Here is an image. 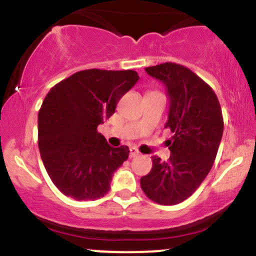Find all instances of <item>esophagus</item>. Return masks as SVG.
<instances>
[{
	"label": "esophagus",
	"mask_w": 256,
	"mask_h": 256,
	"mask_svg": "<svg viewBox=\"0 0 256 256\" xmlns=\"http://www.w3.org/2000/svg\"><path fill=\"white\" fill-rule=\"evenodd\" d=\"M140 156V152L135 148V147H131L130 148V158H134V157Z\"/></svg>",
	"instance_id": "34e87169"
}]
</instances>
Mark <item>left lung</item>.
I'll return each mask as SVG.
<instances>
[{"instance_id":"left-lung-1","label":"left lung","mask_w":256,"mask_h":256,"mask_svg":"<svg viewBox=\"0 0 256 256\" xmlns=\"http://www.w3.org/2000/svg\"><path fill=\"white\" fill-rule=\"evenodd\" d=\"M144 70L166 86L170 110L164 128L174 136L167 141L168 161L152 157L141 188L158 204H178L194 193L213 166L223 135L222 108L213 89L186 66L164 63Z\"/></svg>"}]
</instances>
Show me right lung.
<instances>
[{
  "label": "right lung",
  "mask_w": 256,
  "mask_h": 256,
  "mask_svg": "<svg viewBox=\"0 0 256 256\" xmlns=\"http://www.w3.org/2000/svg\"><path fill=\"white\" fill-rule=\"evenodd\" d=\"M134 70L88 69L54 85L38 112V147L52 182L76 200L109 192L114 172L128 160V146L112 147L98 126L138 82Z\"/></svg>",
  "instance_id": "obj_1"
}]
</instances>
